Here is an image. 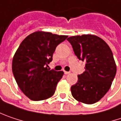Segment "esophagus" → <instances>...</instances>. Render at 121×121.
<instances>
[{
  "mask_svg": "<svg viewBox=\"0 0 121 121\" xmlns=\"http://www.w3.org/2000/svg\"><path fill=\"white\" fill-rule=\"evenodd\" d=\"M64 74H65V75H68V74H69V73H70V72L65 71V70H64Z\"/></svg>",
  "mask_w": 121,
  "mask_h": 121,
  "instance_id": "34e87169",
  "label": "esophagus"
}]
</instances>
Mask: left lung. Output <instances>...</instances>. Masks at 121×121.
I'll use <instances>...</instances> for the list:
<instances>
[{
	"label": "left lung",
	"instance_id": "left-lung-1",
	"mask_svg": "<svg viewBox=\"0 0 121 121\" xmlns=\"http://www.w3.org/2000/svg\"><path fill=\"white\" fill-rule=\"evenodd\" d=\"M67 40L77 58L86 62L85 71L71 86L72 95L79 102L96 103L108 92L117 73L112 52L106 42L96 35L72 36Z\"/></svg>",
	"mask_w": 121,
	"mask_h": 121
}]
</instances>
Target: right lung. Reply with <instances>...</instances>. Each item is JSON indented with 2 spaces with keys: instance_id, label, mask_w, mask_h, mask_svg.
Listing matches in <instances>:
<instances>
[{
  "instance_id": "1",
  "label": "right lung",
  "mask_w": 121,
  "mask_h": 121,
  "mask_svg": "<svg viewBox=\"0 0 121 121\" xmlns=\"http://www.w3.org/2000/svg\"><path fill=\"white\" fill-rule=\"evenodd\" d=\"M68 38L36 31L20 44L12 61V71L20 89L33 101L44 100L54 95L64 73L48 68L56 47Z\"/></svg>"
}]
</instances>
